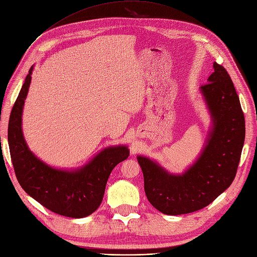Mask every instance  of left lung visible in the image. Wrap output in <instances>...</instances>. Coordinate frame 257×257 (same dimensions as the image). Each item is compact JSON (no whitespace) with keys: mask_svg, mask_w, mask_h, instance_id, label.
<instances>
[{"mask_svg":"<svg viewBox=\"0 0 257 257\" xmlns=\"http://www.w3.org/2000/svg\"><path fill=\"white\" fill-rule=\"evenodd\" d=\"M213 69L208 83L200 87L211 126L194 163L175 175L148 157H137L146 198L164 214L179 215L204 208L235 178L245 141V117L227 71L216 63Z\"/></svg>","mask_w":257,"mask_h":257,"instance_id":"left-lung-1","label":"left lung"}]
</instances>
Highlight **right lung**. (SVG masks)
Here are the masks:
<instances>
[{
  "instance_id": "right-lung-1",
  "label": "right lung",
  "mask_w": 257,
  "mask_h": 257,
  "mask_svg": "<svg viewBox=\"0 0 257 257\" xmlns=\"http://www.w3.org/2000/svg\"><path fill=\"white\" fill-rule=\"evenodd\" d=\"M33 68L23 83L8 124L9 150L17 179L31 198L52 212L74 218L88 216L100 206L109 175L118 163L127 159L130 151L126 145L108 146L74 169L55 168L36 157L22 130Z\"/></svg>"
}]
</instances>
